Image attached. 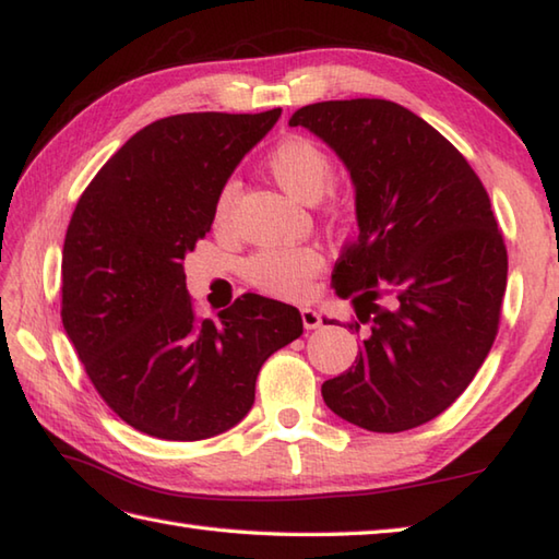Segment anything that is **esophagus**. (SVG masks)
<instances>
[{
    "label": "esophagus",
    "instance_id": "esophagus-1",
    "mask_svg": "<svg viewBox=\"0 0 559 559\" xmlns=\"http://www.w3.org/2000/svg\"><path fill=\"white\" fill-rule=\"evenodd\" d=\"M301 321H304V329L313 331V329H319V325H321V313L311 309V307H304L301 309Z\"/></svg>",
    "mask_w": 559,
    "mask_h": 559
}]
</instances>
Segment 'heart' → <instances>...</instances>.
I'll list each match as a JSON object with an SVG mask.
<instances>
[{"label":"heart","mask_w":559,"mask_h":559,"mask_svg":"<svg viewBox=\"0 0 559 559\" xmlns=\"http://www.w3.org/2000/svg\"><path fill=\"white\" fill-rule=\"evenodd\" d=\"M267 167L277 185L289 197L299 202H316L321 199L333 180L331 157L319 145L301 135H292L277 143L267 155ZM238 194V182L226 180L221 185L214 202L216 226H226L230 221ZM325 212L335 216L341 212L338 199L325 204ZM323 270V255L311 246L292 248H262L250 255L246 275L252 287L280 299H299L309 292L313 277Z\"/></svg>","instance_id":"obj_1"}]
</instances>
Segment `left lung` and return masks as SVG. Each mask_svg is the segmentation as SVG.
<instances>
[{
	"mask_svg": "<svg viewBox=\"0 0 559 559\" xmlns=\"http://www.w3.org/2000/svg\"><path fill=\"white\" fill-rule=\"evenodd\" d=\"M289 123L341 155L360 226L331 280L365 341L350 370L323 382V402L374 433L424 426L465 392L499 333L509 255L487 189L396 102H319Z\"/></svg>",
	"mask_w": 559,
	"mask_h": 559,
	"instance_id": "1",
	"label": "left lung"
}]
</instances>
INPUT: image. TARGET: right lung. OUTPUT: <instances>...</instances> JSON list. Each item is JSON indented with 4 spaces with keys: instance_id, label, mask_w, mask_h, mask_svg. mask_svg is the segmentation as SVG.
<instances>
[{
    "instance_id": "obj_1",
    "label": "right lung",
    "mask_w": 559,
    "mask_h": 559,
    "mask_svg": "<svg viewBox=\"0 0 559 559\" xmlns=\"http://www.w3.org/2000/svg\"><path fill=\"white\" fill-rule=\"evenodd\" d=\"M280 114L153 121L104 163L72 212L62 325L104 404L145 436L204 440L236 426L262 362L304 333L297 309L250 292L218 321L202 319L185 275L221 185Z\"/></svg>"
}]
</instances>
